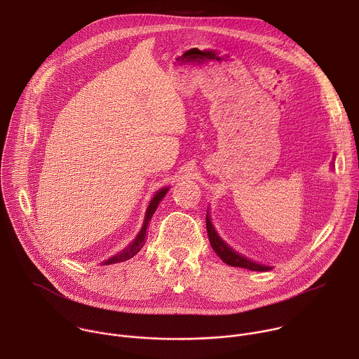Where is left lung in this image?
Returning <instances> with one entry per match:
<instances>
[{
  "instance_id": "1",
  "label": "left lung",
  "mask_w": 359,
  "mask_h": 359,
  "mask_svg": "<svg viewBox=\"0 0 359 359\" xmlns=\"http://www.w3.org/2000/svg\"><path fill=\"white\" fill-rule=\"evenodd\" d=\"M206 227H208L209 241H210L213 250L216 251V254L219 255V257L226 264L233 266V267L247 269V270H251V271H269V270H271L270 266H264V264H259V263H255V262H251L247 257H244V255H241L237 251H234L229 244H226L219 237V234L216 233V230H215V227H213V224L210 222L209 215L206 216Z\"/></svg>"
}]
</instances>
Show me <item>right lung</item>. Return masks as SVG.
I'll use <instances>...</instances> for the list:
<instances>
[{
  "label": "right lung",
  "instance_id": "right-lung-1",
  "mask_svg": "<svg viewBox=\"0 0 359 359\" xmlns=\"http://www.w3.org/2000/svg\"><path fill=\"white\" fill-rule=\"evenodd\" d=\"M168 190H169V187H165V189H161L159 191H156V194H155V197H153L151 200H150V203H149V208H147V210H146V215H144V222H143V226H142V229H140V231H139V234L136 236V238L128 245V247H125L122 251H119L118 254H115V255H112L111 259H108L107 262H104L102 264L104 266H109V264H115V263H122V262H126V260H129V259H132L135 254H137L139 251H140V248L144 245V240H146V231H147V224H149V222H150V219H151V216H153V213L156 212V209H158V206H159V203L162 201V198L165 197V194L168 193Z\"/></svg>",
  "mask_w": 359,
  "mask_h": 359
}]
</instances>
